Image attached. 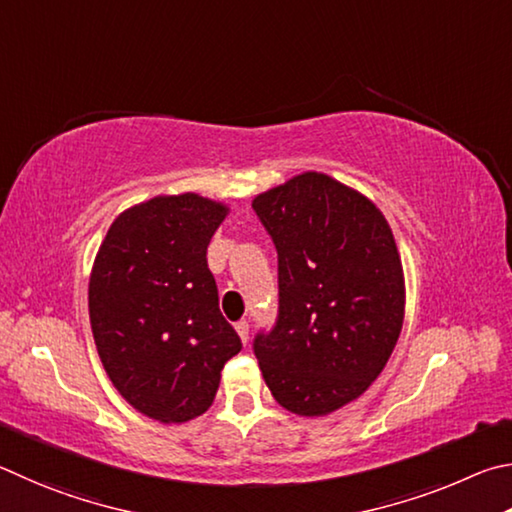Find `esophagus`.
<instances>
[{
	"label": "esophagus",
	"instance_id": "1",
	"mask_svg": "<svg viewBox=\"0 0 512 512\" xmlns=\"http://www.w3.org/2000/svg\"><path fill=\"white\" fill-rule=\"evenodd\" d=\"M236 333L240 335V339H242V344H247L249 342V321H245V319H240L238 324H236Z\"/></svg>",
	"mask_w": 512,
	"mask_h": 512
}]
</instances>
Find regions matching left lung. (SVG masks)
I'll list each match as a JSON object with an SVG mask.
<instances>
[{
	"label": "left lung",
	"instance_id": "left-lung-1",
	"mask_svg": "<svg viewBox=\"0 0 512 512\" xmlns=\"http://www.w3.org/2000/svg\"><path fill=\"white\" fill-rule=\"evenodd\" d=\"M254 211L279 254V315L254 337L274 400L326 416L369 389L396 348L405 279L378 206L337 179L303 173Z\"/></svg>",
	"mask_w": 512,
	"mask_h": 512
}]
</instances>
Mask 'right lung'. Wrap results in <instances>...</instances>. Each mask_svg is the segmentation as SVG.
I'll return each instance as SVG.
<instances>
[{
	"mask_svg": "<svg viewBox=\"0 0 512 512\" xmlns=\"http://www.w3.org/2000/svg\"><path fill=\"white\" fill-rule=\"evenodd\" d=\"M227 206L195 193L159 195L107 229L89 279V321L107 375L161 423L211 407L240 337L218 306L206 247Z\"/></svg>",
	"mask_w": 512,
	"mask_h": 512,
	"instance_id": "add662e5",
	"label": "right lung"
}]
</instances>
